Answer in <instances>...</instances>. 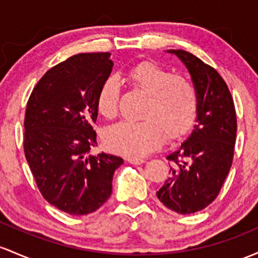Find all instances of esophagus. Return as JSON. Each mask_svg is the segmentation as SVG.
Instances as JSON below:
<instances>
[{
    "label": "esophagus",
    "instance_id": "esophagus-1",
    "mask_svg": "<svg viewBox=\"0 0 258 258\" xmlns=\"http://www.w3.org/2000/svg\"><path fill=\"white\" fill-rule=\"evenodd\" d=\"M126 160L128 161L130 164H135V165H141V164H143L144 161H146L144 159H141V158H132V157L127 158Z\"/></svg>",
    "mask_w": 258,
    "mask_h": 258
}]
</instances>
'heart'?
<instances>
[{"mask_svg": "<svg viewBox=\"0 0 258 258\" xmlns=\"http://www.w3.org/2000/svg\"><path fill=\"white\" fill-rule=\"evenodd\" d=\"M136 89L147 95L140 122H121L105 134L109 149L126 157L148 155L169 138L185 135L196 121L198 95L191 79L171 75L169 70L153 61H142L127 73ZM120 81L109 77L101 84L97 98L99 114L114 118L118 109Z\"/></svg>", "mask_w": 258, "mask_h": 258, "instance_id": "b5f03b06", "label": "heart"}]
</instances>
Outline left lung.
I'll return each instance as SVG.
<instances>
[{"instance_id": "obj_1", "label": "left lung", "mask_w": 258, "mask_h": 258, "mask_svg": "<svg viewBox=\"0 0 258 258\" xmlns=\"http://www.w3.org/2000/svg\"><path fill=\"white\" fill-rule=\"evenodd\" d=\"M174 53L191 75L198 95L197 123L168 155L170 177L157 192L166 208L180 214L202 211L219 195L228 176L236 140V112L224 79L213 67L185 50Z\"/></svg>"}]
</instances>
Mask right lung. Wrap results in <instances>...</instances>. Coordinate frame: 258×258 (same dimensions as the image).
<instances>
[{
    "label": "right lung",
    "instance_id": "obj_1",
    "mask_svg": "<svg viewBox=\"0 0 258 258\" xmlns=\"http://www.w3.org/2000/svg\"><path fill=\"white\" fill-rule=\"evenodd\" d=\"M109 52L78 53L36 83L24 118V154L42 197L72 216L93 213L112 192L123 159L100 153L93 128L97 98L114 62Z\"/></svg>",
    "mask_w": 258,
    "mask_h": 258
}]
</instances>
